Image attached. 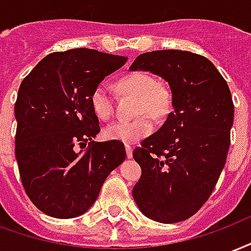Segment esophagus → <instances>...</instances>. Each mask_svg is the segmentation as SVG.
<instances>
[{"label":"esophagus","mask_w":251,"mask_h":251,"mask_svg":"<svg viewBox=\"0 0 251 251\" xmlns=\"http://www.w3.org/2000/svg\"><path fill=\"white\" fill-rule=\"evenodd\" d=\"M125 150H126V157L127 158H131L133 157V148L130 145H125Z\"/></svg>","instance_id":"1"}]
</instances>
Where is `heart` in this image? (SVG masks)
Returning <instances> with one entry per match:
<instances>
[{"label": "heart", "mask_w": 251, "mask_h": 251, "mask_svg": "<svg viewBox=\"0 0 251 251\" xmlns=\"http://www.w3.org/2000/svg\"><path fill=\"white\" fill-rule=\"evenodd\" d=\"M117 88L122 94L137 97L131 121H117L103 130L107 140L133 144L154 130L153 118H162L170 110L172 97L168 88L146 72H133L118 79ZM90 106L94 114L106 121L114 114V97L109 85L100 83L90 93Z\"/></svg>", "instance_id": "b5f03b06"}]
</instances>
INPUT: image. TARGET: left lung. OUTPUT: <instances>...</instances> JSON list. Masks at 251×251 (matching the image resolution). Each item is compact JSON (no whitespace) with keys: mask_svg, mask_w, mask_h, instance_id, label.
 <instances>
[{"mask_svg":"<svg viewBox=\"0 0 251 251\" xmlns=\"http://www.w3.org/2000/svg\"><path fill=\"white\" fill-rule=\"evenodd\" d=\"M130 70L166 79L174 109L133 151L142 169L133 198L150 220L181 222L205 205L226 163L234 121L230 89L209 59L185 50L144 53Z\"/></svg>","mask_w":251,"mask_h":251,"instance_id":"8db88e82","label":"left lung"}]
</instances>
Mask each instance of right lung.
<instances>
[{"label": "right lung", "mask_w": 251, "mask_h": 251, "mask_svg": "<svg viewBox=\"0 0 251 251\" xmlns=\"http://www.w3.org/2000/svg\"><path fill=\"white\" fill-rule=\"evenodd\" d=\"M126 61L86 48L55 51L21 82L14 106L16 158L22 186L42 213L83 214L126 158L120 141H93L101 127L90 106L93 89Z\"/></svg>", "instance_id": "1"}]
</instances>
